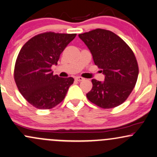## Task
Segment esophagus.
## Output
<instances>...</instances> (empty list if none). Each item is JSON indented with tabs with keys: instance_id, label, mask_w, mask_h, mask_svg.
I'll return each instance as SVG.
<instances>
[{
	"instance_id": "34e87169",
	"label": "esophagus",
	"mask_w": 157,
	"mask_h": 157,
	"mask_svg": "<svg viewBox=\"0 0 157 157\" xmlns=\"http://www.w3.org/2000/svg\"><path fill=\"white\" fill-rule=\"evenodd\" d=\"M75 80H77V81H82L84 80V78H82V77H75Z\"/></svg>"
}]
</instances>
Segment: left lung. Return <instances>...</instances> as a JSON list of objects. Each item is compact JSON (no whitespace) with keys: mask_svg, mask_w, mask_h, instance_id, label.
Instances as JSON below:
<instances>
[{"mask_svg":"<svg viewBox=\"0 0 157 157\" xmlns=\"http://www.w3.org/2000/svg\"><path fill=\"white\" fill-rule=\"evenodd\" d=\"M78 36L105 76L102 82L91 80L93 86L86 94L87 98L102 109L121 105L137 80L139 68L134 52L123 40L109 30L97 29Z\"/></svg>","mask_w":157,"mask_h":157,"instance_id":"obj_1","label":"left lung"}]
</instances>
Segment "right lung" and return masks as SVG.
Returning a JSON list of instances; mask_svg holds the SVG:
<instances>
[{"instance_id":"add662e5","label":"right lung","mask_w":157,"mask_h":157,"mask_svg":"<svg viewBox=\"0 0 157 157\" xmlns=\"http://www.w3.org/2000/svg\"><path fill=\"white\" fill-rule=\"evenodd\" d=\"M76 34L46 32L23 45L16 60L14 77L19 91L38 109H50L63 100L73 77L53 75L60 54Z\"/></svg>"}]
</instances>
